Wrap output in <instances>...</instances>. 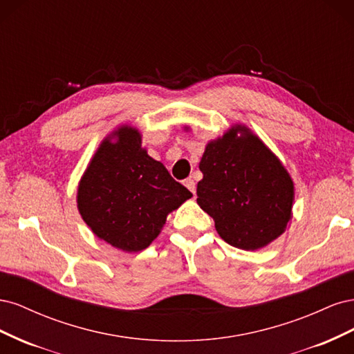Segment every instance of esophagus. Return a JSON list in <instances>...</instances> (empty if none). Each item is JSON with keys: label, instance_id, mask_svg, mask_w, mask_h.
I'll use <instances>...</instances> for the list:
<instances>
[{"label": "esophagus", "instance_id": "1", "mask_svg": "<svg viewBox=\"0 0 354 354\" xmlns=\"http://www.w3.org/2000/svg\"><path fill=\"white\" fill-rule=\"evenodd\" d=\"M185 186L192 192V194L195 195L196 185H195V180H194V178H186V180H185Z\"/></svg>", "mask_w": 354, "mask_h": 354}]
</instances>
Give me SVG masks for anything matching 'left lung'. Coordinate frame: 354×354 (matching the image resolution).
<instances>
[{
	"mask_svg": "<svg viewBox=\"0 0 354 354\" xmlns=\"http://www.w3.org/2000/svg\"><path fill=\"white\" fill-rule=\"evenodd\" d=\"M238 132H243L236 138ZM199 169V207L212 217L223 241L254 251L283 233L291 218L294 185L288 171L245 127L208 143Z\"/></svg>",
	"mask_w": 354,
	"mask_h": 354,
	"instance_id": "left-lung-1",
	"label": "left lung"
}]
</instances>
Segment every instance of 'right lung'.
Masks as SVG:
<instances>
[{
  "label": "right lung",
  "instance_id": "1",
  "mask_svg": "<svg viewBox=\"0 0 354 354\" xmlns=\"http://www.w3.org/2000/svg\"><path fill=\"white\" fill-rule=\"evenodd\" d=\"M95 152L78 187V209L95 236L138 252L158 236L167 214L190 192L147 155L136 128L121 127Z\"/></svg>",
  "mask_w": 354,
  "mask_h": 354
}]
</instances>
